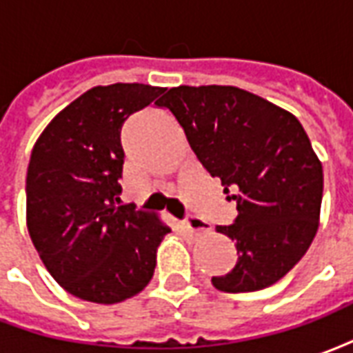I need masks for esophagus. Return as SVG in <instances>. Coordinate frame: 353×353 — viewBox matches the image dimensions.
I'll return each instance as SVG.
<instances>
[{"instance_id": "obj_1", "label": "esophagus", "mask_w": 353, "mask_h": 353, "mask_svg": "<svg viewBox=\"0 0 353 353\" xmlns=\"http://www.w3.org/2000/svg\"><path fill=\"white\" fill-rule=\"evenodd\" d=\"M183 227L191 232H204V230H210V225H208L204 219H200L196 215H189L183 221Z\"/></svg>"}]
</instances>
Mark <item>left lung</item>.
I'll return each instance as SVG.
<instances>
[{"mask_svg": "<svg viewBox=\"0 0 353 353\" xmlns=\"http://www.w3.org/2000/svg\"><path fill=\"white\" fill-rule=\"evenodd\" d=\"M183 128L212 177H219L238 215L217 227L238 252L214 276L225 293L259 291L303 259L318 232L323 168L303 124L285 109L238 87H176L159 101Z\"/></svg>", "mask_w": 353, "mask_h": 353, "instance_id": "left-lung-1", "label": "left lung"}]
</instances>
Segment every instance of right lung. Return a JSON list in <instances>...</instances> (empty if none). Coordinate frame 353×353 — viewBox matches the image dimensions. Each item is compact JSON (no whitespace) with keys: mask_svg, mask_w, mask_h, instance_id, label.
Here are the masks:
<instances>
[{"mask_svg":"<svg viewBox=\"0 0 353 353\" xmlns=\"http://www.w3.org/2000/svg\"><path fill=\"white\" fill-rule=\"evenodd\" d=\"M164 88L115 83L81 94L37 138L26 176V223L50 276L83 301L123 303L151 281L170 227L121 206L126 119Z\"/></svg>","mask_w":353,"mask_h":353,"instance_id":"add662e5","label":"right lung"}]
</instances>
